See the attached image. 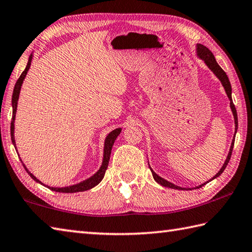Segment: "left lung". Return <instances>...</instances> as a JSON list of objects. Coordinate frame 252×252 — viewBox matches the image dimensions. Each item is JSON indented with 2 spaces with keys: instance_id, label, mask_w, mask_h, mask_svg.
<instances>
[{
  "instance_id": "left-lung-1",
  "label": "left lung",
  "mask_w": 252,
  "mask_h": 252,
  "mask_svg": "<svg viewBox=\"0 0 252 252\" xmlns=\"http://www.w3.org/2000/svg\"><path fill=\"white\" fill-rule=\"evenodd\" d=\"M198 56L202 59V60H203V61L206 63V65H208V66L211 68V70L213 71V73L215 74L216 76H218V77L220 78V81L221 82V84H223V86H224V88H225V92H226V94H227V96H228L229 100H230V108H231V111H233V115H234L236 131H237V129H238L237 111H236V108H235V105H234V102H233V99H231V86H230V82H229V80H228L227 75H226V73L224 72L223 68H221V67L219 65V64H218V62H216L215 58H214V56H213V53L211 52L210 49H208L205 46H203V44H198ZM234 142H235V140H233V143H231V146H230V150H229V153H228V156H227V158H226L223 167H221L220 170V171L218 172V174H216L212 179H215L216 177H219V176H220L221 174H223V171L225 170L226 166L228 165L229 159H230V156H231V153H233ZM150 168H151V167H150ZM151 171H152V174H153V177H154L155 181L158 182V184L161 185L162 187H167V188H171V189L184 190V188H180V187L175 186L174 184H171V182L167 181V180H165V179H162L161 177H159L158 175H156L155 172L153 171L152 169H151ZM204 185H205V184L201 185V186H199V187H196V188H201V187L204 186Z\"/></svg>"
}]
</instances>
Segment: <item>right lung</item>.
<instances>
[{
	"label": "right lung",
	"instance_id": "obj_1",
	"mask_svg": "<svg viewBox=\"0 0 252 252\" xmlns=\"http://www.w3.org/2000/svg\"><path fill=\"white\" fill-rule=\"evenodd\" d=\"M32 56L31 54V57H29V60L27 63V66L25 68L24 72L21 74V76L17 80L16 84H15V87H14V91H13V97H12V106H13V117H12V122H11V137H12V142L13 144L15 145V139H14V120H15V113H16V108H17V100H18V96H19V92H21V87H22V84L25 76H26V74L29 70V67H31V63H32ZM121 129H116L113 130L112 132H110L108 136L106 137V141H105V150H103V160H102V165L100 167V169L98 170L95 175L92 176L91 178H88L86 180H84L80 184L77 185H73L70 187H64V188H52V187H48L49 189L52 190V191H56V192H62V193H74V192H81V191H86V190H90L94 187L97 186L99 182L102 180L103 176H105V172L108 168V164H109V159H110V154H111V149H112V145L113 143H115L117 136L120 134ZM16 147V146H15ZM24 168L26 169V171L28 172V175L32 177V178L37 181V182H40L39 181L36 177H34L31 171H28V169L26 168V166L24 165ZM41 184V182H40ZM42 185V184H41ZM44 186V185H43Z\"/></svg>",
	"mask_w": 252,
	"mask_h": 252
}]
</instances>
